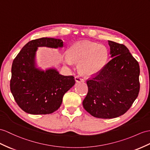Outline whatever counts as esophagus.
I'll return each mask as SVG.
<instances>
[{"mask_svg": "<svg viewBox=\"0 0 150 150\" xmlns=\"http://www.w3.org/2000/svg\"><path fill=\"white\" fill-rule=\"evenodd\" d=\"M75 81L76 82H83L84 81V79L83 77L80 76H76L75 77Z\"/></svg>", "mask_w": 150, "mask_h": 150, "instance_id": "obj_1", "label": "esophagus"}]
</instances>
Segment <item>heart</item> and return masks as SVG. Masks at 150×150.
I'll return each instance as SVG.
<instances>
[{
    "label": "heart",
    "mask_w": 150,
    "mask_h": 150,
    "mask_svg": "<svg viewBox=\"0 0 150 150\" xmlns=\"http://www.w3.org/2000/svg\"><path fill=\"white\" fill-rule=\"evenodd\" d=\"M108 58L106 47L101 44L88 41H80L74 44L69 50V56L65 62L71 65L73 60H78L79 67L83 73L94 74L100 71Z\"/></svg>",
    "instance_id": "heart-1"
}]
</instances>
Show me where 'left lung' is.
Listing matches in <instances>:
<instances>
[{
    "mask_svg": "<svg viewBox=\"0 0 150 150\" xmlns=\"http://www.w3.org/2000/svg\"><path fill=\"white\" fill-rule=\"evenodd\" d=\"M112 59L86 81L83 108L94 117L110 119L129 110L140 89L138 62L122 44L108 41Z\"/></svg>",
    "mask_w": 150,
    "mask_h": 150,
    "instance_id": "obj_1",
    "label": "left lung"
}]
</instances>
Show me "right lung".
Returning a JSON list of instances; mask_svg holds the SVG:
<instances>
[{
  "mask_svg": "<svg viewBox=\"0 0 150 150\" xmlns=\"http://www.w3.org/2000/svg\"><path fill=\"white\" fill-rule=\"evenodd\" d=\"M61 39L42 38L25 45L14 58L10 89L17 104L31 115L51 114L60 107L64 94L75 84L72 76H63L56 69L35 67L38 47H63Z\"/></svg>",
  "mask_w": 150,
  "mask_h": 150,
  "instance_id": "right-lung-1",
  "label": "right lung"
}]
</instances>
